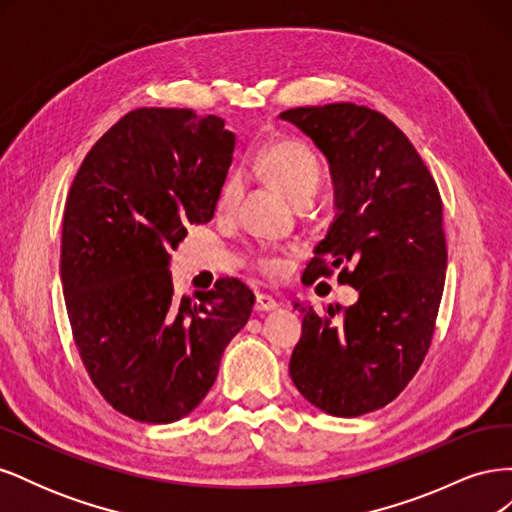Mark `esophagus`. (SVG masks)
Wrapping results in <instances>:
<instances>
[{
    "instance_id": "34e87169",
    "label": "esophagus",
    "mask_w": 512,
    "mask_h": 512,
    "mask_svg": "<svg viewBox=\"0 0 512 512\" xmlns=\"http://www.w3.org/2000/svg\"><path fill=\"white\" fill-rule=\"evenodd\" d=\"M256 312H273V309H277V301L271 297V294H265L260 292L256 294Z\"/></svg>"
}]
</instances>
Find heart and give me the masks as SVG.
Returning a JSON list of instances; mask_svg holds the SVG:
<instances>
[{"label": "heart", "instance_id": "b5f03b06", "mask_svg": "<svg viewBox=\"0 0 512 512\" xmlns=\"http://www.w3.org/2000/svg\"><path fill=\"white\" fill-rule=\"evenodd\" d=\"M258 173L265 177L275 188H280L288 194L294 203L307 205L322 181V164L316 156V151L301 143L284 138V141L269 143L258 153L256 158ZM243 194V179L239 175H230L218 196V211L232 213L237 209ZM254 267L269 280H277L286 271V258L277 252L258 254Z\"/></svg>", "mask_w": 512, "mask_h": 512}]
</instances>
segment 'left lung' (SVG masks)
Here are the masks:
<instances>
[{
    "instance_id": "obj_1",
    "label": "left lung",
    "mask_w": 512,
    "mask_h": 512,
    "mask_svg": "<svg viewBox=\"0 0 512 512\" xmlns=\"http://www.w3.org/2000/svg\"><path fill=\"white\" fill-rule=\"evenodd\" d=\"M331 164L337 220L303 280L359 290L320 316L297 303L303 335L290 356L299 393L333 416L384 408L406 389L431 346L446 280L442 198L408 136L352 102L288 108Z\"/></svg>"
}]
</instances>
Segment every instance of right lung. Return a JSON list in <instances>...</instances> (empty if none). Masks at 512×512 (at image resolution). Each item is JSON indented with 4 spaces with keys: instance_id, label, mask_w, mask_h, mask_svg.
Segmentation results:
<instances>
[{
    "instance_id": "add662e5",
    "label": "right lung",
    "mask_w": 512,
    "mask_h": 512,
    "mask_svg": "<svg viewBox=\"0 0 512 512\" xmlns=\"http://www.w3.org/2000/svg\"><path fill=\"white\" fill-rule=\"evenodd\" d=\"M235 134L192 108H136L108 128L76 173L61 230V284L87 374L117 412L141 423L190 414L254 294L222 277L179 299L170 250L218 205Z\"/></svg>"
}]
</instances>
